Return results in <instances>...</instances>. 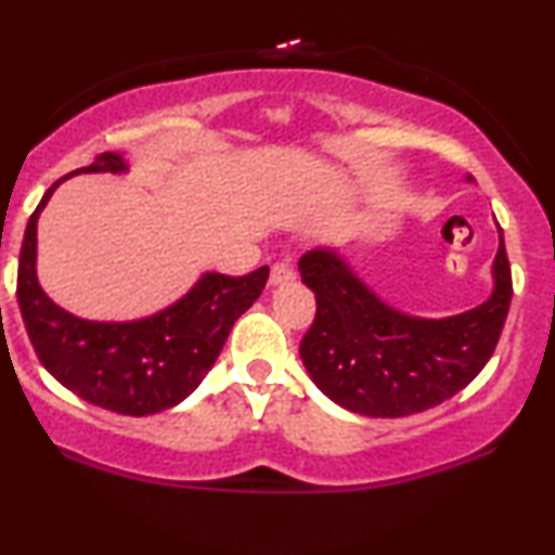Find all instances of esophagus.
<instances>
[{
  "mask_svg": "<svg viewBox=\"0 0 555 555\" xmlns=\"http://www.w3.org/2000/svg\"><path fill=\"white\" fill-rule=\"evenodd\" d=\"M289 282H295V269H292L289 260H279V263H273L269 284L271 286H282V284H289Z\"/></svg>",
  "mask_w": 555,
  "mask_h": 555,
  "instance_id": "esophagus-1",
  "label": "esophagus"
}]
</instances>
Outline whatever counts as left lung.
Wrapping results in <instances>:
<instances>
[{
	"instance_id": "left-lung-1",
	"label": "left lung",
	"mask_w": 555,
	"mask_h": 555,
	"mask_svg": "<svg viewBox=\"0 0 555 555\" xmlns=\"http://www.w3.org/2000/svg\"><path fill=\"white\" fill-rule=\"evenodd\" d=\"M299 271L318 302L299 344L307 375L333 403L372 418L422 413L473 383L496 349L512 302L502 227L491 297L450 318L396 310L336 248L307 250Z\"/></svg>"
}]
</instances>
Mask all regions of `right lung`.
I'll use <instances>...</instances> for the list:
<instances>
[{
	"mask_svg": "<svg viewBox=\"0 0 555 555\" xmlns=\"http://www.w3.org/2000/svg\"><path fill=\"white\" fill-rule=\"evenodd\" d=\"M75 172H129L124 155L105 152ZM64 176L43 193L25 227L17 269V302L38 359L87 403L124 416L172 409L202 385L235 320L269 282V266L248 276L206 271L183 297L139 320H87L66 312L38 282V217Z\"/></svg>",
	"mask_w": 555,
	"mask_h": 555,
	"instance_id": "obj_1",
	"label": "right lung"
}]
</instances>
